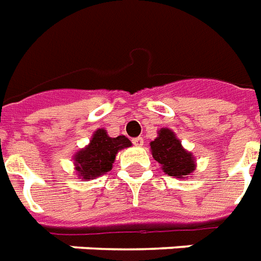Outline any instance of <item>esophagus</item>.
Here are the masks:
<instances>
[{
  "mask_svg": "<svg viewBox=\"0 0 261 261\" xmlns=\"http://www.w3.org/2000/svg\"><path fill=\"white\" fill-rule=\"evenodd\" d=\"M133 143H134L135 146H142L143 138H142V137H137V138H133Z\"/></svg>",
  "mask_w": 261,
  "mask_h": 261,
  "instance_id": "1",
  "label": "esophagus"
}]
</instances>
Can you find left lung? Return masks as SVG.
I'll list each match as a JSON object with an SVG mask.
<instances>
[{
  "label": "left lung",
  "mask_w": 261,
  "mask_h": 261,
  "mask_svg": "<svg viewBox=\"0 0 261 261\" xmlns=\"http://www.w3.org/2000/svg\"><path fill=\"white\" fill-rule=\"evenodd\" d=\"M150 147L154 160L169 176L186 177L195 169V159L182 149L181 142L169 128H161L159 137L150 142Z\"/></svg>",
  "instance_id": "1"
}]
</instances>
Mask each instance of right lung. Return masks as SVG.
I'll list each match as a JSON object with an SVG mask.
<instances>
[{
    "instance_id": "add662e5",
    "label": "right lung",
    "mask_w": 261,
    "mask_h": 261,
    "mask_svg": "<svg viewBox=\"0 0 261 261\" xmlns=\"http://www.w3.org/2000/svg\"><path fill=\"white\" fill-rule=\"evenodd\" d=\"M128 146H131L130 139L124 135L111 138L106 130L98 128L89 145L74 155L75 171L85 180L101 176L112 169L116 153Z\"/></svg>"
}]
</instances>
